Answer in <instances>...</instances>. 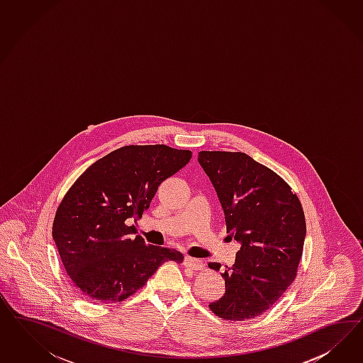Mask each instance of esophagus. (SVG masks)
<instances>
[{
    "instance_id": "obj_1",
    "label": "esophagus",
    "mask_w": 363,
    "mask_h": 363,
    "mask_svg": "<svg viewBox=\"0 0 363 363\" xmlns=\"http://www.w3.org/2000/svg\"><path fill=\"white\" fill-rule=\"evenodd\" d=\"M185 264L193 270H199V269L203 267V262L201 259H196V258H191V257H185Z\"/></svg>"
}]
</instances>
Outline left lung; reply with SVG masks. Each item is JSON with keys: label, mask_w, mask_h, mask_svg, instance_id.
<instances>
[{"label": "left lung", "mask_w": 363, "mask_h": 363, "mask_svg": "<svg viewBox=\"0 0 363 363\" xmlns=\"http://www.w3.org/2000/svg\"><path fill=\"white\" fill-rule=\"evenodd\" d=\"M198 162L217 191L228 237L241 245L220 273L225 294L209 308L220 318L261 315L293 284L306 237L301 202L285 181L247 154L199 152ZM220 270V264L210 262Z\"/></svg>", "instance_id": "obj_1"}]
</instances>
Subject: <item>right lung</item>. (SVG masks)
I'll use <instances>...</instances> for the list:
<instances>
[{"label": "right lung", "mask_w": 363, "mask_h": 363, "mask_svg": "<svg viewBox=\"0 0 363 363\" xmlns=\"http://www.w3.org/2000/svg\"><path fill=\"white\" fill-rule=\"evenodd\" d=\"M191 152L166 145L123 146L78 177L60 203L53 240L66 273L94 302H121L141 289L166 261L184 254L133 237L158 186L176 174Z\"/></svg>", "instance_id": "right-lung-1"}]
</instances>
